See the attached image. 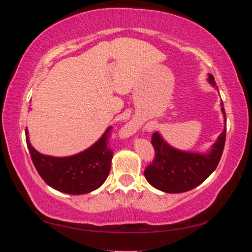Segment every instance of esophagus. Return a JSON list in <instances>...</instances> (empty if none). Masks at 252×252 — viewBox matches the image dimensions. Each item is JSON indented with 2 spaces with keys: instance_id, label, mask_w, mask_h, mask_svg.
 <instances>
[{
  "instance_id": "obj_1",
  "label": "esophagus",
  "mask_w": 252,
  "mask_h": 252,
  "mask_svg": "<svg viewBox=\"0 0 252 252\" xmlns=\"http://www.w3.org/2000/svg\"><path fill=\"white\" fill-rule=\"evenodd\" d=\"M127 129H129L130 131H133V130H135L136 129V126H138V125H136V122L135 121H131L129 125L127 126H126Z\"/></svg>"
}]
</instances>
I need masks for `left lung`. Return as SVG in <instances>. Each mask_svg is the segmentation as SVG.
<instances>
[{"label": "left lung", "mask_w": 252, "mask_h": 252, "mask_svg": "<svg viewBox=\"0 0 252 252\" xmlns=\"http://www.w3.org/2000/svg\"><path fill=\"white\" fill-rule=\"evenodd\" d=\"M209 83L216 87L215 78L209 74ZM224 123L225 112L221 102ZM225 142V127L208 153L186 152L174 149L164 141L159 132L152 134L151 143L156 151L155 160L144 171V177L156 189L167 193L189 191L206 180L215 171L222 156Z\"/></svg>", "instance_id": "left-lung-1"}]
</instances>
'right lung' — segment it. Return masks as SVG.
<instances>
[{"mask_svg": "<svg viewBox=\"0 0 252 252\" xmlns=\"http://www.w3.org/2000/svg\"><path fill=\"white\" fill-rule=\"evenodd\" d=\"M110 130L111 126L87 150L63 158L37 152L30 143L28 127L25 139L34 167L46 185L67 194H84L100 188L109 176L113 157L108 147Z\"/></svg>", "mask_w": 252, "mask_h": 252, "instance_id": "obj_1", "label": "right lung"}]
</instances>
